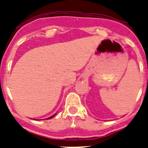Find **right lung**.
Wrapping results in <instances>:
<instances>
[{"label":"right lung","mask_w":148,"mask_h":148,"mask_svg":"<svg viewBox=\"0 0 148 148\" xmlns=\"http://www.w3.org/2000/svg\"><path fill=\"white\" fill-rule=\"evenodd\" d=\"M56 115V114H54V115H53V116H50V117H49V118H47V119H51V118H53V117L54 116Z\"/></svg>","instance_id":"1"}]
</instances>
